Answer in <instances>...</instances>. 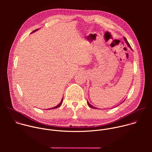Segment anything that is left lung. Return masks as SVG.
<instances>
[{
	"label": "left lung",
	"mask_w": 152,
	"mask_h": 152,
	"mask_svg": "<svg viewBox=\"0 0 152 152\" xmlns=\"http://www.w3.org/2000/svg\"><path fill=\"white\" fill-rule=\"evenodd\" d=\"M124 40H125V41H126V44L127 45V46L129 47V48H131V46H130V45H129V43L128 42V41H127V39L125 38V37H124ZM87 103H88V106L90 107H91V108H94V109H97V107H94L93 105H91L88 101H87Z\"/></svg>",
	"instance_id": "obj_1"
}]
</instances>
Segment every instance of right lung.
I'll list each match as a JSON object with an SVG mask.
<instances>
[{
    "label": "right lung",
    "mask_w": 152,
    "mask_h": 152,
    "mask_svg": "<svg viewBox=\"0 0 152 152\" xmlns=\"http://www.w3.org/2000/svg\"><path fill=\"white\" fill-rule=\"evenodd\" d=\"M38 29H36V30H35V31H34L32 32H35V31H37V30H38ZM62 101H63V98L62 99V100H61V102L57 105V106H55V107H52V108H50V109H49V110H53V109H56V108H57V107H59L61 105V104H62Z\"/></svg>",
    "instance_id": "1"
}]
</instances>
